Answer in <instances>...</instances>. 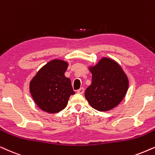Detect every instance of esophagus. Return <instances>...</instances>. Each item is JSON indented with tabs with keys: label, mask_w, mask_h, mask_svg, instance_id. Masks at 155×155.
Here are the masks:
<instances>
[{
	"label": "esophagus",
	"mask_w": 155,
	"mask_h": 155,
	"mask_svg": "<svg viewBox=\"0 0 155 155\" xmlns=\"http://www.w3.org/2000/svg\"><path fill=\"white\" fill-rule=\"evenodd\" d=\"M84 92V87L80 88L79 89L77 90V93L78 94H83Z\"/></svg>",
	"instance_id": "1"
}]
</instances>
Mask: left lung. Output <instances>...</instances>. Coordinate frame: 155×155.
Wrapping results in <instances>:
<instances>
[{"mask_svg":"<svg viewBox=\"0 0 155 155\" xmlns=\"http://www.w3.org/2000/svg\"><path fill=\"white\" fill-rule=\"evenodd\" d=\"M91 84L86 89V99L94 109L109 111L123 100L129 87L128 78L115 61L102 58L94 66H90Z\"/></svg>","mask_w":155,"mask_h":155,"instance_id":"1","label":"left lung"}]
</instances>
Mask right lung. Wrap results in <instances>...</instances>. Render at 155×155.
<instances>
[{
  "instance_id": "obj_1",
  "label": "right lung",
  "mask_w": 155,
  "mask_h": 155,
  "mask_svg": "<svg viewBox=\"0 0 155 155\" xmlns=\"http://www.w3.org/2000/svg\"><path fill=\"white\" fill-rule=\"evenodd\" d=\"M66 61L54 59L37 72L30 82L29 89L33 99L43 111L54 114L63 110L70 96L74 94L71 80L64 73Z\"/></svg>"
}]
</instances>
